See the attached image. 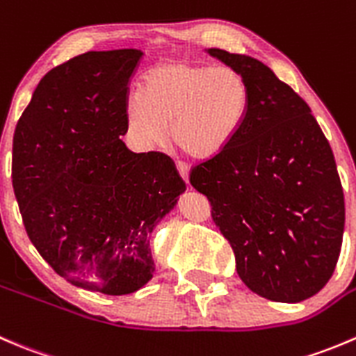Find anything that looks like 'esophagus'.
Returning <instances> with one entry per match:
<instances>
[{
	"mask_svg": "<svg viewBox=\"0 0 356 356\" xmlns=\"http://www.w3.org/2000/svg\"><path fill=\"white\" fill-rule=\"evenodd\" d=\"M177 168H178L179 177L183 178V181L188 183V168H186L185 164H183V163H178V164H177Z\"/></svg>",
	"mask_w": 356,
	"mask_h": 356,
	"instance_id": "obj_1",
	"label": "esophagus"
}]
</instances>
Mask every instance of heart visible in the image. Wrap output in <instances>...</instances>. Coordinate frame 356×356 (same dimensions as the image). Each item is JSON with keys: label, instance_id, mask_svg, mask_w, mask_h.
I'll list each match as a JSON object with an SVG mask.
<instances>
[{"label": "heart", "instance_id": "heart-1", "mask_svg": "<svg viewBox=\"0 0 356 356\" xmlns=\"http://www.w3.org/2000/svg\"><path fill=\"white\" fill-rule=\"evenodd\" d=\"M249 108V84L232 67L166 60L147 70L140 93L126 98L124 119L143 149L171 140L190 159H213L237 136Z\"/></svg>", "mask_w": 356, "mask_h": 356}]
</instances>
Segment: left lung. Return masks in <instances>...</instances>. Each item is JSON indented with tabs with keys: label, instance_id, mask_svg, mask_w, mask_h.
I'll list each match as a JSON object with an SVG mask.
<instances>
[{
	"label": "left lung",
	"instance_id": "left-lung-1",
	"mask_svg": "<svg viewBox=\"0 0 356 356\" xmlns=\"http://www.w3.org/2000/svg\"><path fill=\"white\" fill-rule=\"evenodd\" d=\"M249 84L234 142L197 164L190 183L235 254L242 282L261 298L299 302L332 277L343 244L344 193L312 108L270 67L209 48Z\"/></svg>",
	"mask_w": 356,
	"mask_h": 356
}]
</instances>
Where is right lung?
<instances>
[{"instance_id": "obj_1", "label": "right lung", "mask_w": 356, "mask_h": 356, "mask_svg": "<svg viewBox=\"0 0 356 356\" xmlns=\"http://www.w3.org/2000/svg\"><path fill=\"white\" fill-rule=\"evenodd\" d=\"M142 55L88 51L57 65L13 135V192L31 242L67 282L108 296L152 279L150 234L186 188L171 157L121 140Z\"/></svg>"}]
</instances>
